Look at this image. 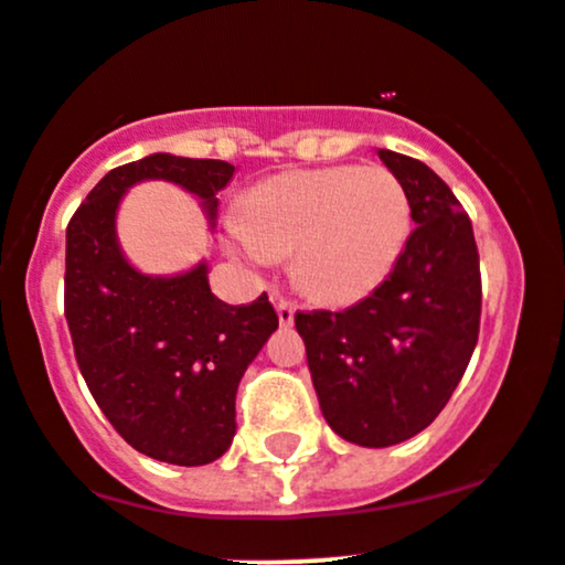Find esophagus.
<instances>
[{
    "mask_svg": "<svg viewBox=\"0 0 565 565\" xmlns=\"http://www.w3.org/2000/svg\"><path fill=\"white\" fill-rule=\"evenodd\" d=\"M273 302H276V313H278V321H281V327H292V321H295L292 302L281 295H273Z\"/></svg>",
    "mask_w": 565,
    "mask_h": 565,
    "instance_id": "1",
    "label": "esophagus"
}]
</instances>
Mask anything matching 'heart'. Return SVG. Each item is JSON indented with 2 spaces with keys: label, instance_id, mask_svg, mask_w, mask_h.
Returning <instances> with one entry per match:
<instances>
[{
  "label": "heart",
  "instance_id": "heart-1",
  "mask_svg": "<svg viewBox=\"0 0 565 565\" xmlns=\"http://www.w3.org/2000/svg\"><path fill=\"white\" fill-rule=\"evenodd\" d=\"M411 227V198L396 173L327 166L254 184L241 203L235 241L257 263L292 257L308 295L351 306L392 276Z\"/></svg>",
  "mask_w": 565,
  "mask_h": 565
}]
</instances>
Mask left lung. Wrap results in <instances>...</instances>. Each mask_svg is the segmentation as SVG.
<instances>
[{
  "label": "left lung",
  "mask_w": 565,
  "mask_h": 565,
  "mask_svg": "<svg viewBox=\"0 0 565 565\" xmlns=\"http://www.w3.org/2000/svg\"><path fill=\"white\" fill-rule=\"evenodd\" d=\"M411 198L415 231L392 276L345 311L295 313L321 413L334 434L388 448L448 405L480 332L472 222L420 160L377 150Z\"/></svg>",
  "instance_id": "1"
}]
</instances>
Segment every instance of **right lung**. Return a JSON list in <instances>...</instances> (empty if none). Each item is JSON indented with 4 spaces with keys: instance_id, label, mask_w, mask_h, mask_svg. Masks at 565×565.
<instances>
[{
    "instance_id": "obj_1",
    "label": "right lung",
    "mask_w": 565,
    "mask_h": 565,
    "mask_svg": "<svg viewBox=\"0 0 565 565\" xmlns=\"http://www.w3.org/2000/svg\"><path fill=\"white\" fill-rule=\"evenodd\" d=\"M233 171L225 160L147 154L111 169L66 227L64 313L79 373L131 448L177 467L231 448L235 392L278 316L268 295L222 302L206 263L173 276L136 270L117 241V209L134 184L163 179L195 195L214 227Z\"/></svg>"
}]
</instances>
